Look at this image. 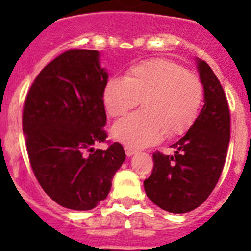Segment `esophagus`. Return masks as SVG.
Wrapping results in <instances>:
<instances>
[{"label":"esophagus","instance_id":"34e87169","mask_svg":"<svg viewBox=\"0 0 251 251\" xmlns=\"http://www.w3.org/2000/svg\"><path fill=\"white\" fill-rule=\"evenodd\" d=\"M124 151H126V154H127V157H132L134 153H137L136 150H133V148H130V147H127V146L124 147Z\"/></svg>","mask_w":251,"mask_h":251}]
</instances>
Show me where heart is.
I'll use <instances>...</instances> for the list:
<instances>
[{
  "label": "heart",
  "instance_id": "b5f03b06",
  "mask_svg": "<svg viewBox=\"0 0 251 251\" xmlns=\"http://www.w3.org/2000/svg\"><path fill=\"white\" fill-rule=\"evenodd\" d=\"M142 100L143 110L121 119L113 136L130 148L154 145L163 132L182 136L196 121L203 100V84L196 74L168 59H151L128 69L126 79L110 77L103 103L110 117H122Z\"/></svg>",
  "mask_w": 251,
  "mask_h": 251
}]
</instances>
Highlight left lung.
I'll list each match as a JSON object with an SVG mask.
<instances>
[{
	"label": "left lung",
	"mask_w": 251,
	"mask_h": 251,
	"mask_svg": "<svg viewBox=\"0 0 251 251\" xmlns=\"http://www.w3.org/2000/svg\"><path fill=\"white\" fill-rule=\"evenodd\" d=\"M205 104L192 127L171 146L174 156L153 153V170L145 179L148 199L162 210L185 214L206 201L220 178L230 141V109L212 69L199 60Z\"/></svg>",
	"instance_id": "8db88e82"
}]
</instances>
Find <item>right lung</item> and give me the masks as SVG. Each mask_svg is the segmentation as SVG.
<instances>
[{
  "label": "right lung",
  "mask_w": 251,
  "mask_h": 251,
  "mask_svg": "<svg viewBox=\"0 0 251 251\" xmlns=\"http://www.w3.org/2000/svg\"><path fill=\"white\" fill-rule=\"evenodd\" d=\"M106 81L98 51L70 49L40 72L26 95L22 130L32 172L70 210H92L103 201L126 159L121 143L106 141ZM104 141L106 150L92 148Z\"/></svg>",
  "instance_id": "1"
}]
</instances>
